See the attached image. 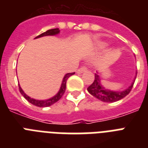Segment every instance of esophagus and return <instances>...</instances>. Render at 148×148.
<instances>
[{
	"label": "esophagus",
	"mask_w": 148,
	"mask_h": 148,
	"mask_svg": "<svg viewBox=\"0 0 148 148\" xmlns=\"http://www.w3.org/2000/svg\"><path fill=\"white\" fill-rule=\"evenodd\" d=\"M87 70H88L87 67H85V66H83V67H81L78 70H77V73H79V74H81V73H83V72L86 71Z\"/></svg>",
	"instance_id": "1"
}]
</instances>
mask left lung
<instances>
[{"label":"left lung","mask_w":148,"mask_h":148,"mask_svg":"<svg viewBox=\"0 0 148 148\" xmlns=\"http://www.w3.org/2000/svg\"><path fill=\"white\" fill-rule=\"evenodd\" d=\"M135 81V79L134 80V82L132 83L130 87L127 89L123 91H111L108 89H106L101 84V79L99 77V75L97 74H95V80L91 84L88 88V92L90 95H93L96 98L103 101V102H115L124 98L131 92V89L133 88L134 83Z\"/></svg>","instance_id":"obj_1"}]
</instances>
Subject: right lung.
Here are the masks:
<instances>
[{
    "mask_svg": "<svg viewBox=\"0 0 148 148\" xmlns=\"http://www.w3.org/2000/svg\"><path fill=\"white\" fill-rule=\"evenodd\" d=\"M60 32V30L59 28H54V29H51V30H48V31H45L44 33L40 34V35H38V37H36L35 38H40V37H43V36H47V35H55L57 34H58ZM74 74V72L73 73H68L64 76V79H63L62 84H61V87L60 88V90L58 91V93L54 96V97H51L50 99H47V100H45V101H38V100H35V99L31 98L30 97H28L27 95L25 94V93L23 91V90L21 89V88L19 86V90L21 94L26 100L30 102L31 103L34 104V105L37 106V107H40V108H45V107H49V106L52 105L54 103H56L57 101H58L61 98L64 94L65 92V90H66V83H67V80L70 77L73 75Z\"/></svg>",
    "mask_w": 148,
    "mask_h": 148,
    "instance_id": "obj_1",
    "label": "right lung"
}]
</instances>
